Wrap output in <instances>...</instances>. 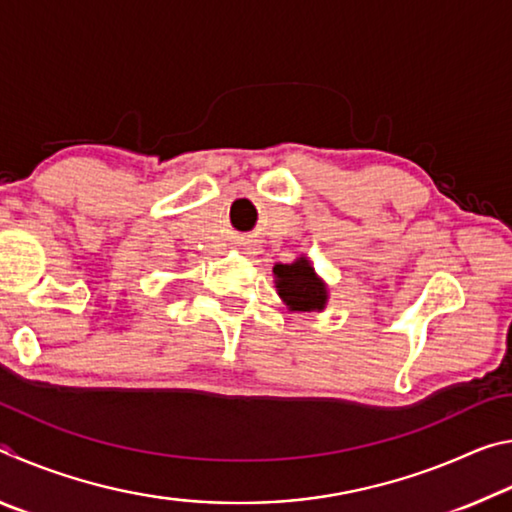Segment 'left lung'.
Instances as JSON below:
<instances>
[{"label": "left lung", "instance_id": "left-lung-1", "mask_svg": "<svg viewBox=\"0 0 512 512\" xmlns=\"http://www.w3.org/2000/svg\"><path fill=\"white\" fill-rule=\"evenodd\" d=\"M273 280L277 296L296 314H309V311H323L327 307L329 291L323 277L316 273L309 257L300 255L291 264H275Z\"/></svg>", "mask_w": 512, "mask_h": 512}]
</instances>
